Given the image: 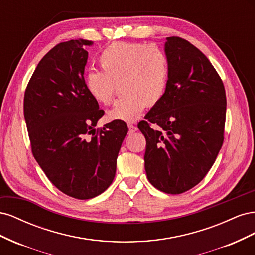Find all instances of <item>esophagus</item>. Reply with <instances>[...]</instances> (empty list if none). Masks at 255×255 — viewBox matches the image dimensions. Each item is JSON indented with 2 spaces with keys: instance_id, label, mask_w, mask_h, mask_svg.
<instances>
[{
  "instance_id": "1",
  "label": "esophagus",
  "mask_w": 255,
  "mask_h": 255,
  "mask_svg": "<svg viewBox=\"0 0 255 255\" xmlns=\"http://www.w3.org/2000/svg\"><path fill=\"white\" fill-rule=\"evenodd\" d=\"M128 132L132 134L134 132H136V130L138 129L137 127L135 125H133V123H128Z\"/></svg>"
}]
</instances>
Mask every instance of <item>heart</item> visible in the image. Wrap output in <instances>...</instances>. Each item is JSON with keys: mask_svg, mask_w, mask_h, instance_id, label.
Listing matches in <instances>:
<instances>
[{"mask_svg": "<svg viewBox=\"0 0 255 255\" xmlns=\"http://www.w3.org/2000/svg\"><path fill=\"white\" fill-rule=\"evenodd\" d=\"M102 71L85 76V88L96 102L113 103L118 84L125 96L109 112L112 120L134 121L148 106L165 97L170 66L167 54L156 45L140 42H114L99 57Z\"/></svg>", "mask_w": 255, "mask_h": 255, "instance_id": "heart-1", "label": "heart"}]
</instances>
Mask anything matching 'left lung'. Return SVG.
I'll return each instance as SVG.
<instances>
[{
	"label": "left lung",
	"instance_id": "1",
	"mask_svg": "<svg viewBox=\"0 0 255 255\" xmlns=\"http://www.w3.org/2000/svg\"><path fill=\"white\" fill-rule=\"evenodd\" d=\"M166 39L167 92L138 128L146 141L149 182L179 195L201 182L215 163L225 139L227 97L219 74L201 51L181 37Z\"/></svg>",
	"mask_w": 255,
	"mask_h": 255
}]
</instances>
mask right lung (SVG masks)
<instances>
[{
    "label": "right lung",
    "mask_w": 255,
    "mask_h": 255,
    "mask_svg": "<svg viewBox=\"0 0 255 255\" xmlns=\"http://www.w3.org/2000/svg\"><path fill=\"white\" fill-rule=\"evenodd\" d=\"M89 40L60 42L39 61L24 94L32 153L50 182L65 195L87 200L109 188L128 133L122 120L95 129L104 115L85 88Z\"/></svg>",
    "instance_id": "1"
}]
</instances>
